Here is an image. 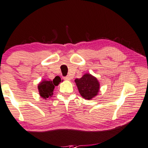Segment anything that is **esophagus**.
I'll use <instances>...</instances> for the list:
<instances>
[{
    "instance_id": "34e87169",
    "label": "esophagus",
    "mask_w": 148,
    "mask_h": 148,
    "mask_svg": "<svg viewBox=\"0 0 148 148\" xmlns=\"http://www.w3.org/2000/svg\"><path fill=\"white\" fill-rule=\"evenodd\" d=\"M64 80H71V78H70V77L68 76L64 77Z\"/></svg>"
}]
</instances>
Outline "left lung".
Here are the masks:
<instances>
[{"label": "left lung", "instance_id": "left-lung-1", "mask_svg": "<svg viewBox=\"0 0 148 148\" xmlns=\"http://www.w3.org/2000/svg\"><path fill=\"white\" fill-rule=\"evenodd\" d=\"M74 81L79 93L85 99H92L99 92L100 83L97 78L92 74L86 73L82 78H76Z\"/></svg>", "mask_w": 148, "mask_h": 148}]
</instances>
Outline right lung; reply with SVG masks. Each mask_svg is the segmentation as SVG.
<instances>
[{
	"instance_id": "obj_1",
	"label": "right lung",
	"mask_w": 148,
	"mask_h": 148,
	"mask_svg": "<svg viewBox=\"0 0 148 148\" xmlns=\"http://www.w3.org/2000/svg\"><path fill=\"white\" fill-rule=\"evenodd\" d=\"M61 82V78L60 76H56L53 81L51 80H43L39 82L37 86L38 91L41 97L47 99L52 97L55 86H58Z\"/></svg>"
}]
</instances>
